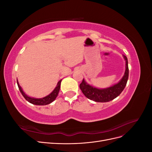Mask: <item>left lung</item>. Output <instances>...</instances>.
Listing matches in <instances>:
<instances>
[{
  "label": "left lung",
  "mask_w": 152,
  "mask_h": 152,
  "mask_svg": "<svg viewBox=\"0 0 152 152\" xmlns=\"http://www.w3.org/2000/svg\"><path fill=\"white\" fill-rule=\"evenodd\" d=\"M123 56L126 60V71L121 81L108 88L99 89L87 84L83 79L79 87L86 97L96 102L104 103L113 100L121 94L125 88L129 77L127 58L125 55H123Z\"/></svg>",
  "instance_id": "8db88e82"
}]
</instances>
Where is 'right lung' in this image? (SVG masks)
Here are the masks:
<instances>
[{
	"mask_svg": "<svg viewBox=\"0 0 152 152\" xmlns=\"http://www.w3.org/2000/svg\"><path fill=\"white\" fill-rule=\"evenodd\" d=\"M61 80H60L58 82V83L57 84V86L56 87V88L54 89V91L52 92L51 93L49 94L48 96H45V97H44L43 98H39V99L33 98L29 97V96H28L26 94H25V93H24V92L23 91L21 87L19 85V83H18V80H17V84H18V88H19L21 94L25 98V99L26 101H28L29 103H30L31 104H36V105H46V104H48L50 103H52L53 101L55 100V99L56 98L57 96L59 93V89H60Z\"/></svg>",
	"mask_w": 152,
	"mask_h": 152,
	"instance_id": "obj_1",
	"label": "right lung"
}]
</instances>
